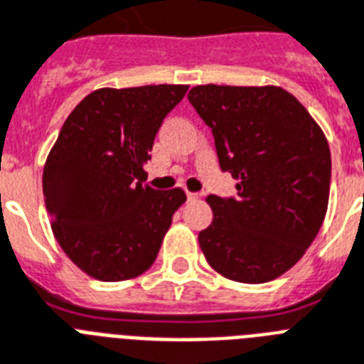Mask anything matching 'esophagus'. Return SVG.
<instances>
[{"label":"esophagus","mask_w":364,"mask_h":364,"mask_svg":"<svg viewBox=\"0 0 364 364\" xmlns=\"http://www.w3.org/2000/svg\"><path fill=\"white\" fill-rule=\"evenodd\" d=\"M199 199V193H193V191H188V200Z\"/></svg>","instance_id":"esophagus-1"}]
</instances>
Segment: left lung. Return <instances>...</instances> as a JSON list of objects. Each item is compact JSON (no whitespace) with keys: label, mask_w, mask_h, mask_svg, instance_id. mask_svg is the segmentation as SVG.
Here are the masks:
<instances>
[{"label":"left lung","mask_w":364,"mask_h":364,"mask_svg":"<svg viewBox=\"0 0 364 364\" xmlns=\"http://www.w3.org/2000/svg\"><path fill=\"white\" fill-rule=\"evenodd\" d=\"M188 100L212 129L222 171L238 180L235 199L206 197L214 218L199 232L200 250L229 280H274L321 229L329 205V142L280 86L203 84Z\"/></svg>","instance_id":"8db88e82"}]
</instances>
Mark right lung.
I'll use <instances>...</instances> for the list:
<instances>
[{"mask_svg": "<svg viewBox=\"0 0 364 364\" xmlns=\"http://www.w3.org/2000/svg\"><path fill=\"white\" fill-rule=\"evenodd\" d=\"M186 84L100 88L67 116L43 168V193L58 244L101 282L132 280L152 267L180 188L154 190L144 164Z\"/></svg>", "mask_w": 364, "mask_h": 364, "instance_id": "obj_1", "label": "right lung"}]
</instances>
